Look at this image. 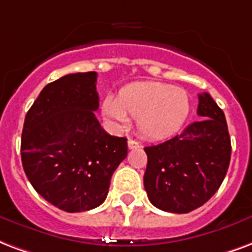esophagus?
Segmentation results:
<instances>
[{
    "label": "esophagus",
    "mask_w": 252,
    "mask_h": 252,
    "mask_svg": "<svg viewBox=\"0 0 252 252\" xmlns=\"http://www.w3.org/2000/svg\"><path fill=\"white\" fill-rule=\"evenodd\" d=\"M140 147H141L140 143L132 140V139H129V140H128V148H129V150H135V148H140Z\"/></svg>",
    "instance_id": "esophagus-1"
}]
</instances>
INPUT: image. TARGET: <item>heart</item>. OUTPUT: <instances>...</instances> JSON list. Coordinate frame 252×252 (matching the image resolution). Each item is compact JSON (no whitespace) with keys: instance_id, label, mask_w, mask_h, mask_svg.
Wrapping results in <instances>:
<instances>
[{"instance_id":"b5f03b06","label":"heart","mask_w":252,"mask_h":252,"mask_svg":"<svg viewBox=\"0 0 252 252\" xmlns=\"http://www.w3.org/2000/svg\"><path fill=\"white\" fill-rule=\"evenodd\" d=\"M191 112L188 93L173 85L141 81L126 85L119 96L102 100L101 113L115 128L129 126V116L137 119V131L147 139L160 140L175 135Z\"/></svg>"}]
</instances>
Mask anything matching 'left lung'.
Instances as JSON below:
<instances>
[{"mask_svg": "<svg viewBox=\"0 0 252 252\" xmlns=\"http://www.w3.org/2000/svg\"><path fill=\"white\" fill-rule=\"evenodd\" d=\"M197 120L172 139L145 147L144 188L159 210L187 214L210 200L231 159L224 113L208 93L199 94Z\"/></svg>", "mask_w": 252, "mask_h": 252, "instance_id": "1", "label": "left lung"}]
</instances>
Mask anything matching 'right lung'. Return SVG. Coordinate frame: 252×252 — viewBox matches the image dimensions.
I'll return each instance as SVG.
<instances>
[{
	"label": "right lung",
	"instance_id": "obj_1",
	"mask_svg": "<svg viewBox=\"0 0 252 252\" xmlns=\"http://www.w3.org/2000/svg\"><path fill=\"white\" fill-rule=\"evenodd\" d=\"M96 80V72H85L48 84L22 128L21 160L29 182L66 212L100 206L112 175L128 154L126 137L107 133L94 116Z\"/></svg>",
	"mask_w": 252,
	"mask_h": 252
}]
</instances>
